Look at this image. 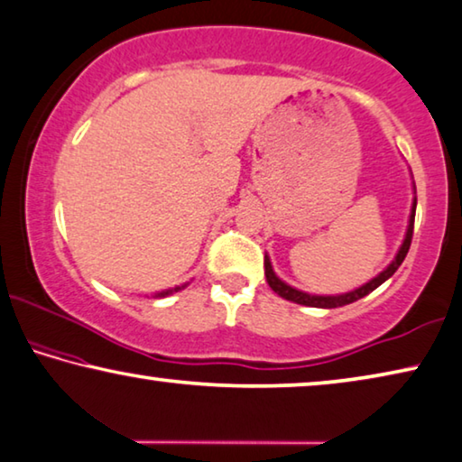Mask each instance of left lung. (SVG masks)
Segmentation results:
<instances>
[{
    "label": "left lung",
    "mask_w": 462,
    "mask_h": 462,
    "mask_svg": "<svg viewBox=\"0 0 462 462\" xmlns=\"http://www.w3.org/2000/svg\"><path fill=\"white\" fill-rule=\"evenodd\" d=\"M412 192H415V182H412ZM415 209H417V197H412L407 232H404L402 245H401V249H398V253L394 254V259H392L390 263L385 265L383 270L375 275V278H371L369 282H365L363 286L355 288V291H348V292H342V294H309V292H305V291H299V288L286 284L284 280L278 278V273H275L273 267H272L270 254H265V261H263L267 284H270L272 291H273L275 294H280L282 299L297 302V305L318 307V309H336V307H344V305H350V302L359 300V299H363V297H367L369 292H374L377 286H382L385 280L392 278V275H394V272L398 270V267H401L404 257H407L409 246H411V238H412V226H415Z\"/></svg>",
    "instance_id": "8db88e82"
}]
</instances>
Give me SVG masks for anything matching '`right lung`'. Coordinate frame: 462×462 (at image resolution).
<instances>
[{
    "instance_id": "obj_1",
    "label": "right lung",
    "mask_w": 462,
    "mask_h": 462,
    "mask_svg": "<svg viewBox=\"0 0 462 462\" xmlns=\"http://www.w3.org/2000/svg\"><path fill=\"white\" fill-rule=\"evenodd\" d=\"M189 286V282L187 284H182V286H174V288H168V291H162V292H155L153 297L155 299H163V297H170V294H174V292H178V291H182V288H187Z\"/></svg>"
}]
</instances>
